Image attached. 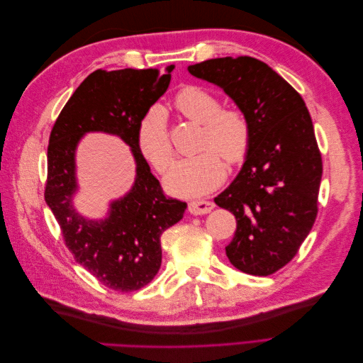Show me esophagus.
Segmentation results:
<instances>
[{"mask_svg":"<svg viewBox=\"0 0 363 363\" xmlns=\"http://www.w3.org/2000/svg\"><path fill=\"white\" fill-rule=\"evenodd\" d=\"M215 207L213 203L211 201H203V200H195V201H191L188 204V211L192 213V215H206L212 211V208Z\"/></svg>","mask_w":363,"mask_h":363,"instance_id":"1","label":"esophagus"}]
</instances>
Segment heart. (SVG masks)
Masks as SVG:
<instances>
[{"mask_svg":"<svg viewBox=\"0 0 363 363\" xmlns=\"http://www.w3.org/2000/svg\"><path fill=\"white\" fill-rule=\"evenodd\" d=\"M177 111L194 123L203 124L199 150L192 157L179 160L169 171L164 184L180 196H199L212 192L225 179V159L239 164L251 147L248 116L236 107H223L219 98L200 86H186L175 95ZM138 145L144 157L159 172H164L174 160V147L168 130L167 111L151 106L138 125Z\"/></svg>","mask_w":363,"mask_h":363,"instance_id":"heart-1","label":"heart"}]
</instances>
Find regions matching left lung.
<instances>
[{
	"mask_svg": "<svg viewBox=\"0 0 363 363\" xmlns=\"http://www.w3.org/2000/svg\"><path fill=\"white\" fill-rule=\"evenodd\" d=\"M189 72L232 98L251 124L242 169L215 203L236 218L225 247L232 265L251 276H271L298 252L318 215L323 159L301 95L255 57H221Z\"/></svg>",
	"mask_w": 363,
	"mask_h": 363,
	"instance_id": "1",
	"label": "left lung"
}]
</instances>
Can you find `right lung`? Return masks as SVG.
<instances>
[{"label":"right lung","mask_w":363,"mask_h":363,"mask_svg":"<svg viewBox=\"0 0 363 363\" xmlns=\"http://www.w3.org/2000/svg\"><path fill=\"white\" fill-rule=\"evenodd\" d=\"M174 65L150 69H96L62 108L48 144L45 201L57 219L65 245L84 269L119 292L144 288L162 265L160 236L183 218L186 203L167 196L138 145L140 118L167 92ZM87 130L116 134L132 147L137 180L101 222L72 207L74 147Z\"/></svg>","instance_id":"1"}]
</instances>
